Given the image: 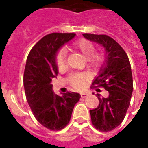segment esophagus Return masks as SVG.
I'll return each mask as SVG.
<instances>
[{"mask_svg": "<svg viewBox=\"0 0 148 148\" xmlns=\"http://www.w3.org/2000/svg\"><path fill=\"white\" fill-rule=\"evenodd\" d=\"M87 96H88V94H87V93H81V97H83V98L86 97Z\"/></svg>", "mask_w": 148, "mask_h": 148, "instance_id": "obj_1", "label": "esophagus"}]
</instances>
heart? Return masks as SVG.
Returning a JSON list of instances; mask_svg holds the SVG:
<instances>
[{
    "instance_id": "b5f03b06",
    "label": "heart",
    "mask_w": 148,
    "mask_h": 148,
    "mask_svg": "<svg viewBox=\"0 0 148 148\" xmlns=\"http://www.w3.org/2000/svg\"><path fill=\"white\" fill-rule=\"evenodd\" d=\"M71 50L81 52L86 59L89 66L93 69H97L102 66L106 62V55L103 52L93 53L95 51V46L93 42L86 39H80L72 42L70 46ZM66 53L64 51H60L56 56V63L58 70H62L66 65ZM86 74L74 73L70 76V82L72 86L76 89H82L86 82Z\"/></svg>"
}]
</instances>
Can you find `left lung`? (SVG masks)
<instances>
[{
  "label": "left lung",
  "mask_w": 148,
  "mask_h": 148,
  "mask_svg": "<svg viewBox=\"0 0 148 148\" xmlns=\"http://www.w3.org/2000/svg\"><path fill=\"white\" fill-rule=\"evenodd\" d=\"M83 36L106 49V62L93 82V88L102 87L109 95L99 100L97 108L90 110L92 124L97 130H113L124 121L133 90L132 69L128 57L116 41L106 35L85 33Z\"/></svg>",
  "instance_id": "1"
}]
</instances>
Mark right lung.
I'll use <instances>...</instances> for the list:
<instances>
[{"label":"right lung","instance_id":"right-lung-1","mask_svg":"<svg viewBox=\"0 0 148 148\" xmlns=\"http://www.w3.org/2000/svg\"><path fill=\"white\" fill-rule=\"evenodd\" d=\"M74 36V33L47 35L32 48L27 58L24 74L27 101L37 121L51 131L61 130L67 125L81 97L74 92L55 94L51 83L58 73L57 51Z\"/></svg>","mask_w":148,"mask_h":148}]
</instances>
